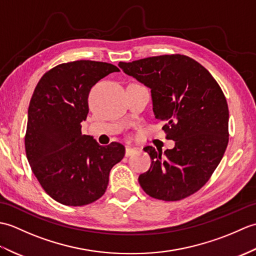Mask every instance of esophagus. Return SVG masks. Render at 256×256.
I'll return each mask as SVG.
<instances>
[{"mask_svg":"<svg viewBox=\"0 0 256 256\" xmlns=\"http://www.w3.org/2000/svg\"><path fill=\"white\" fill-rule=\"evenodd\" d=\"M136 150L133 148H130V146H126V148H125V156H131L133 155Z\"/></svg>","mask_w":256,"mask_h":256,"instance_id":"34e87169","label":"esophagus"}]
</instances>
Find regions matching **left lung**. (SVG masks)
Here are the masks:
<instances>
[{"instance_id": "obj_1", "label": "left lung", "mask_w": 256, "mask_h": 256, "mask_svg": "<svg viewBox=\"0 0 256 256\" xmlns=\"http://www.w3.org/2000/svg\"><path fill=\"white\" fill-rule=\"evenodd\" d=\"M123 72L148 86L155 118L164 122L175 148L146 146L152 164L138 182L160 200H182L204 186L229 142V108L218 82L204 66L184 55L118 62Z\"/></svg>"}]
</instances>
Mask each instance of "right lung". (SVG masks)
Instances as JSON below:
<instances>
[{"label":"right lung","instance_id":"obj_1","mask_svg":"<svg viewBox=\"0 0 256 256\" xmlns=\"http://www.w3.org/2000/svg\"><path fill=\"white\" fill-rule=\"evenodd\" d=\"M116 72V66L101 62L62 64L42 76L32 96L27 160L42 189L59 204L79 206L101 198L111 168L124 157L122 144L101 146L81 133L91 88Z\"/></svg>","mask_w":256,"mask_h":256}]
</instances>
